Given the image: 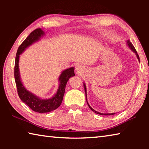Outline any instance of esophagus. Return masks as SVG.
I'll list each match as a JSON object with an SVG mask.
<instances>
[{
    "label": "esophagus",
    "instance_id": "esophagus-1",
    "mask_svg": "<svg viewBox=\"0 0 149 149\" xmlns=\"http://www.w3.org/2000/svg\"><path fill=\"white\" fill-rule=\"evenodd\" d=\"M75 71H76V73L77 74L81 75V74L84 72V68H83V67L81 66V65H77L76 68H75Z\"/></svg>",
    "mask_w": 149,
    "mask_h": 149
}]
</instances>
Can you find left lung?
<instances>
[{
	"instance_id": "1",
	"label": "left lung",
	"mask_w": 149,
	"mask_h": 149,
	"mask_svg": "<svg viewBox=\"0 0 149 149\" xmlns=\"http://www.w3.org/2000/svg\"><path fill=\"white\" fill-rule=\"evenodd\" d=\"M127 45H128V46H129V47L130 48V49L132 50L133 52H135V53L136 54V56H137V58H138V60H139V61H140V60H139V55H138V54H137V51H136V50H135V47H133V44L132 43V42H131L130 41V40H127ZM84 89H85V96H86V100H87V90H86V86H85V84H84ZM87 104H88V106H89V107L90 109L92 111H93V112H95L96 113V114H100V115H105V116H109V115H113V114H114V113H111V114H103V113L98 112H97V111H95L94 109H93V108L90 107V105L89 104V103H88L87 100Z\"/></svg>"
}]
</instances>
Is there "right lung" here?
I'll return each instance as SVG.
<instances>
[{
    "mask_svg": "<svg viewBox=\"0 0 149 149\" xmlns=\"http://www.w3.org/2000/svg\"><path fill=\"white\" fill-rule=\"evenodd\" d=\"M45 33L41 28L33 31L24 41L20 45L16 55L14 65V77L16 81L17 93L22 101L26 103L28 107L35 112L38 113L50 112L58 108L62 102L65 93V88L67 82L72 76H74V68L72 67L64 70L60 74L58 81L59 87L57 92L53 97L49 99H42L27 91L22 83L19 71V55L30 45L39 41L40 38L44 35Z\"/></svg>",
    "mask_w": 149,
    "mask_h": 149,
    "instance_id": "right-lung-1",
    "label": "right lung"
}]
</instances>
